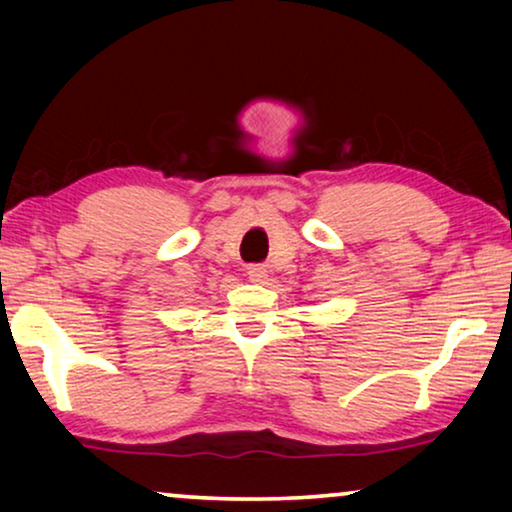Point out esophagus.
I'll return each instance as SVG.
<instances>
[{"label": "esophagus", "instance_id": "esophagus-1", "mask_svg": "<svg viewBox=\"0 0 512 512\" xmlns=\"http://www.w3.org/2000/svg\"><path fill=\"white\" fill-rule=\"evenodd\" d=\"M265 277H268V268H265V265H249L251 282H263Z\"/></svg>", "mask_w": 512, "mask_h": 512}]
</instances>
